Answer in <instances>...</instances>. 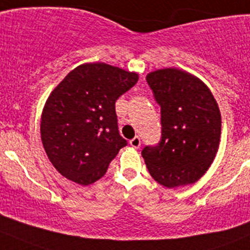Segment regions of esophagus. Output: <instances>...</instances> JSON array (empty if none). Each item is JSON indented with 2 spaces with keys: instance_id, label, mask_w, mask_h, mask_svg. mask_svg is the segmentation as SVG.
<instances>
[{
  "instance_id": "obj_1",
  "label": "esophagus",
  "mask_w": 250,
  "mask_h": 250,
  "mask_svg": "<svg viewBox=\"0 0 250 250\" xmlns=\"http://www.w3.org/2000/svg\"><path fill=\"white\" fill-rule=\"evenodd\" d=\"M130 146L134 147V148H139L141 146V140H140V137L136 136L132 140H130Z\"/></svg>"
}]
</instances>
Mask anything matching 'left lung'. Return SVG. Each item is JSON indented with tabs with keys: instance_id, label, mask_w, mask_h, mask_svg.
Wrapping results in <instances>:
<instances>
[{
	"instance_id": "1",
	"label": "left lung",
	"mask_w": 250,
	"mask_h": 250,
	"mask_svg": "<svg viewBox=\"0 0 250 250\" xmlns=\"http://www.w3.org/2000/svg\"><path fill=\"white\" fill-rule=\"evenodd\" d=\"M161 105L162 139L142 157L151 177L166 188L198 182L210 168L221 139V113L208 85L196 76L169 67L147 73Z\"/></svg>"
}]
</instances>
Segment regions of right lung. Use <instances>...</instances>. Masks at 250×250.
Returning a JSON list of instances; mask_svg holds the SVG:
<instances>
[{
  "label": "right lung",
  "instance_id": "1",
  "mask_svg": "<svg viewBox=\"0 0 250 250\" xmlns=\"http://www.w3.org/2000/svg\"><path fill=\"white\" fill-rule=\"evenodd\" d=\"M139 81L104 62L73 68L50 93L40 121L47 158L61 175L80 185L93 184L126 140L119 135L115 102Z\"/></svg>",
  "mask_w": 250,
  "mask_h": 250
}]
</instances>
